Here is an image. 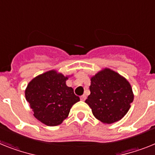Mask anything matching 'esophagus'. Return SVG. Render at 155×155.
Here are the masks:
<instances>
[{"instance_id": "34e87169", "label": "esophagus", "mask_w": 155, "mask_h": 155, "mask_svg": "<svg viewBox=\"0 0 155 155\" xmlns=\"http://www.w3.org/2000/svg\"><path fill=\"white\" fill-rule=\"evenodd\" d=\"M80 99H81V101H85L86 100V95H82L81 97H80Z\"/></svg>"}]
</instances>
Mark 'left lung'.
<instances>
[{"label": "left lung", "mask_w": 155, "mask_h": 155, "mask_svg": "<svg viewBox=\"0 0 155 155\" xmlns=\"http://www.w3.org/2000/svg\"><path fill=\"white\" fill-rule=\"evenodd\" d=\"M91 94L85 102L93 115L105 124L121 119L131 107L134 95L130 84L121 75L109 68L91 79Z\"/></svg>", "instance_id": "8db88e82"}]
</instances>
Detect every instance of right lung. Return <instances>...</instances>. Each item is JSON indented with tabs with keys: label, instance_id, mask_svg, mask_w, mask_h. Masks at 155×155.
<instances>
[{
	"label": "right lung",
	"instance_id": "add662e5",
	"mask_svg": "<svg viewBox=\"0 0 155 155\" xmlns=\"http://www.w3.org/2000/svg\"><path fill=\"white\" fill-rule=\"evenodd\" d=\"M68 77L49 71L31 80L25 91L26 99L38 120L48 126L61 124L71 106L80 101L73 89L66 85Z\"/></svg>",
	"mask_w": 155,
	"mask_h": 155
}]
</instances>
